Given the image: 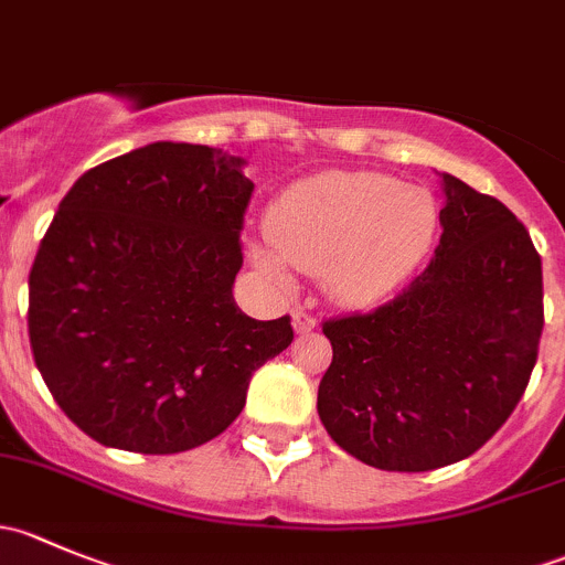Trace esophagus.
<instances>
[{
    "label": "esophagus",
    "mask_w": 565,
    "mask_h": 565,
    "mask_svg": "<svg viewBox=\"0 0 565 565\" xmlns=\"http://www.w3.org/2000/svg\"><path fill=\"white\" fill-rule=\"evenodd\" d=\"M292 328H295V333H311V330L317 328V319H315V315H309V311L295 309L292 311Z\"/></svg>",
    "instance_id": "obj_1"
}]
</instances>
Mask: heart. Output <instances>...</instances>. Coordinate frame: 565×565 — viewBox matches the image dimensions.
I'll list each match as a JSON object with an SVG mask.
<instances>
[{
	"instance_id": "b5f03b06",
	"label": "heart",
	"mask_w": 565,
	"mask_h": 565,
	"mask_svg": "<svg viewBox=\"0 0 565 565\" xmlns=\"http://www.w3.org/2000/svg\"><path fill=\"white\" fill-rule=\"evenodd\" d=\"M440 230L437 199L385 174L328 172L289 188L267 215V246L250 259L276 284L289 265L319 276L335 303L391 298L426 259Z\"/></svg>"
}]
</instances>
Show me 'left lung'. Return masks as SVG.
<instances>
[{
    "label": "left lung",
    "instance_id": "obj_1",
    "mask_svg": "<svg viewBox=\"0 0 565 565\" xmlns=\"http://www.w3.org/2000/svg\"><path fill=\"white\" fill-rule=\"evenodd\" d=\"M440 246L369 315L328 319L317 413L377 470L424 472L476 454L530 383L544 328L541 256L494 196L443 174Z\"/></svg>",
    "mask_w": 565,
    "mask_h": 565
}]
</instances>
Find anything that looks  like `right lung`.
Masks as SVG:
<instances>
[{"mask_svg": "<svg viewBox=\"0 0 565 565\" xmlns=\"http://www.w3.org/2000/svg\"><path fill=\"white\" fill-rule=\"evenodd\" d=\"M243 158L156 141L73 182L30 273V344L62 413L93 440L180 454L246 407L250 374L292 344L232 284L254 193Z\"/></svg>", "mask_w": 565, "mask_h": 565, "instance_id": "right-lung-1", "label": "right lung"}]
</instances>
